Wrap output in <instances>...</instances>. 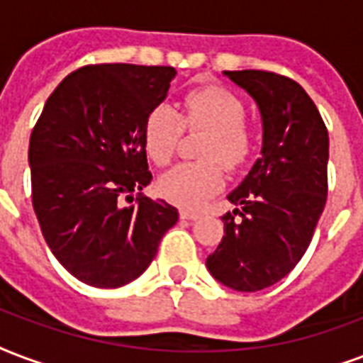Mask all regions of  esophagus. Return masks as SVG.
Segmentation results:
<instances>
[{
	"label": "esophagus",
	"instance_id": "obj_1",
	"mask_svg": "<svg viewBox=\"0 0 363 363\" xmlns=\"http://www.w3.org/2000/svg\"><path fill=\"white\" fill-rule=\"evenodd\" d=\"M181 218H184V220H196V218H200V213H194V211H188V209H182Z\"/></svg>",
	"mask_w": 363,
	"mask_h": 363
}]
</instances>
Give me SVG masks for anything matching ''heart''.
Masks as SVG:
<instances>
[{"mask_svg":"<svg viewBox=\"0 0 363 363\" xmlns=\"http://www.w3.org/2000/svg\"><path fill=\"white\" fill-rule=\"evenodd\" d=\"M184 125L207 131L201 145L206 162L179 163L163 173L157 186L171 203L198 209L225 186L220 162L228 169H238L247 162L253 152V133L245 123L242 99L226 87L207 85L186 96L182 114L169 104H157L146 116L143 140L152 162L157 165L171 162Z\"/></svg>","mask_w":363,"mask_h":363,"instance_id":"1","label":"heart"}]
</instances>
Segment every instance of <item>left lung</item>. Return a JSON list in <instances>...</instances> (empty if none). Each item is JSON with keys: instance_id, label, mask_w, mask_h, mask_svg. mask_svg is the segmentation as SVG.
<instances>
[{"instance_id": "left-lung-1", "label": "left lung", "mask_w": 363, "mask_h": 363, "mask_svg": "<svg viewBox=\"0 0 363 363\" xmlns=\"http://www.w3.org/2000/svg\"><path fill=\"white\" fill-rule=\"evenodd\" d=\"M262 118L261 157L228 194L225 236L207 270L236 291H261L286 278L311 245L328 198L329 137L316 104L289 77L225 72Z\"/></svg>"}]
</instances>
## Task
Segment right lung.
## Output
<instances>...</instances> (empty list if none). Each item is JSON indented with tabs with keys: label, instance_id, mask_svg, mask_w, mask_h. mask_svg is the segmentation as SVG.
<instances>
[{
	"label": "right lung",
	"instance_id": "1",
	"mask_svg": "<svg viewBox=\"0 0 363 363\" xmlns=\"http://www.w3.org/2000/svg\"><path fill=\"white\" fill-rule=\"evenodd\" d=\"M171 66L89 65L47 99L30 137L32 203L52 255L83 284L121 287L145 272L179 211L133 192L150 184L143 127Z\"/></svg>",
	"mask_w": 363,
	"mask_h": 363
}]
</instances>
